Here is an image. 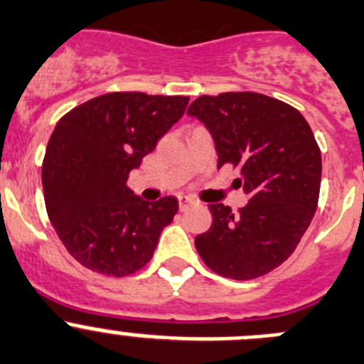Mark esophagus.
<instances>
[{"label":"esophagus","instance_id":"1","mask_svg":"<svg viewBox=\"0 0 364 364\" xmlns=\"http://www.w3.org/2000/svg\"><path fill=\"white\" fill-rule=\"evenodd\" d=\"M196 205V201H193L192 198H179V210H181V212H185V210H188L190 206H193Z\"/></svg>","mask_w":364,"mask_h":364}]
</instances>
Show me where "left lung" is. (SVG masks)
Masks as SVG:
<instances>
[{
  "mask_svg": "<svg viewBox=\"0 0 364 364\" xmlns=\"http://www.w3.org/2000/svg\"><path fill=\"white\" fill-rule=\"evenodd\" d=\"M186 113L205 124L217 168H240L237 186L250 196L237 213L210 205L212 226L196 237L203 262L217 274L251 280L289 259L314 217L321 152L307 120L285 102L251 91L196 98Z\"/></svg>",
  "mask_w": 364,
  "mask_h": 364,
  "instance_id": "obj_1",
  "label": "left lung"
}]
</instances>
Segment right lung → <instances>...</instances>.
<instances>
[{
  "instance_id": "right-lung-1",
  "label": "right lung",
  "mask_w": 364,
  "mask_h": 364,
  "mask_svg": "<svg viewBox=\"0 0 364 364\" xmlns=\"http://www.w3.org/2000/svg\"><path fill=\"white\" fill-rule=\"evenodd\" d=\"M188 97L107 93L57 122L43 161L46 212L66 250L87 269L127 277L152 259L178 199L144 201L127 188Z\"/></svg>"
}]
</instances>
